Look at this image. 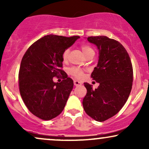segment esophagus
Listing matches in <instances>:
<instances>
[{
	"label": "esophagus",
	"instance_id": "1",
	"mask_svg": "<svg viewBox=\"0 0 149 149\" xmlns=\"http://www.w3.org/2000/svg\"><path fill=\"white\" fill-rule=\"evenodd\" d=\"M73 83H74V85H76V86H79V85H82L81 82L78 81V80H74V81H73Z\"/></svg>",
	"mask_w": 149,
	"mask_h": 149
}]
</instances>
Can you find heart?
<instances>
[{
	"label": "heart",
	"mask_w": 149,
	"mask_h": 149,
	"mask_svg": "<svg viewBox=\"0 0 149 149\" xmlns=\"http://www.w3.org/2000/svg\"><path fill=\"white\" fill-rule=\"evenodd\" d=\"M81 49L83 51V54L85 56L88 55V54L91 52H94V50L92 49L91 47L88 45H81ZM69 49H64V52L61 54V59H62L63 62H66L69 59ZM69 73H71V75H72L73 77L78 78V79H80L84 76V71L83 69H80L79 67H71L69 69Z\"/></svg>",
	"instance_id": "1"
}]
</instances>
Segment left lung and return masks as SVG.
<instances>
[{
  "label": "left lung",
  "mask_w": 149,
  "mask_h": 149,
  "mask_svg": "<svg viewBox=\"0 0 149 149\" xmlns=\"http://www.w3.org/2000/svg\"><path fill=\"white\" fill-rule=\"evenodd\" d=\"M88 40L99 49V61L91 74L100 83L94 90L85 83L87 94L83 106L85 113L99 122L115 116L127 102L133 81L129 54L120 42L104 36H90Z\"/></svg>",
  "instance_id": "8db88e82"
}]
</instances>
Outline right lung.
I'll list each match as a JSON object with an SVG mask.
<instances>
[{
  "mask_svg": "<svg viewBox=\"0 0 149 149\" xmlns=\"http://www.w3.org/2000/svg\"><path fill=\"white\" fill-rule=\"evenodd\" d=\"M80 36L47 35L29 47L22 57L19 71V87L26 107L36 117L49 120L64 109L73 81L61 69V54ZM63 75L61 83L53 77Z\"/></svg>",
  "mask_w": 149,
  "mask_h": 149,
  "instance_id": "1",
  "label": "right lung"
}]
</instances>
